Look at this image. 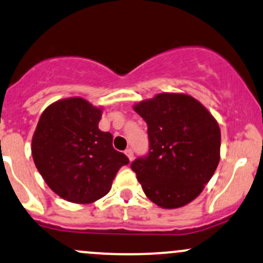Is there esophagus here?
<instances>
[{
  "instance_id": "obj_1",
  "label": "esophagus",
  "mask_w": 263,
  "mask_h": 263,
  "mask_svg": "<svg viewBox=\"0 0 263 263\" xmlns=\"http://www.w3.org/2000/svg\"><path fill=\"white\" fill-rule=\"evenodd\" d=\"M125 154H126L127 157L129 158V161L134 160V151H132V148H127L125 151Z\"/></svg>"
}]
</instances>
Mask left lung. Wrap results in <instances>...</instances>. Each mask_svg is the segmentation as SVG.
I'll return each instance as SVG.
<instances>
[{
	"label": "left lung",
	"mask_w": 263,
	"mask_h": 263,
	"mask_svg": "<svg viewBox=\"0 0 263 263\" xmlns=\"http://www.w3.org/2000/svg\"><path fill=\"white\" fill-rule=\"evenodd\" d=\"M135 111L146 121L148 135V152L131 163L143 192L163 209L190 203L217 168V122L189 95L160 93Z\"/></svg>",
	"instance_id": "1"
}]
</instances>
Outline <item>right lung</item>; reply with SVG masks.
<instances>
[{"label":"right lung","instance_id":"obj_1","mask_svg":"<svg viewBox=\"0 0 263 263\" xmlns=\"http://www.w3.org/2000/svg\"><path fill=\"white\" fill-rule=\"evenodd\" d=\"M101 109L74 97L43 111L32 138V157L43 180L63 200L91 203L107 195L129 160L99 129Z\"/></svg>","mask_w":263,"mask_h":263}]
</instances>
